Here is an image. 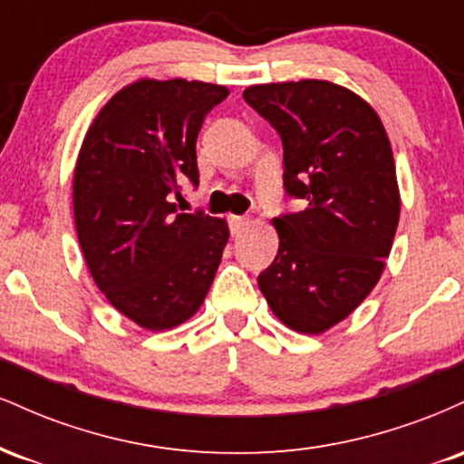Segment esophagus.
Instances as JSON below:
<instances>
[{
    "mask_svg": "<svg viewBox=\"0 0 464 464\" xmlns=\"http://www.w3.org/2000/svg\"><path fill=\"white\" fill-rule=\"evenodd\" d=\"M228 227H231L233 236H239V233H244L250 227V218L231 216V218H228Z\"/></svg>",
    "mask_w": 464,
    "mask_h": 464,
    "instance_id": "34e87169",
    "label": "esophagus"
}]
</instances>
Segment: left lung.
I'll return each instance as SVG.
<instances>
[{"mask_svg":"<svg viewBox=\"0 0 464 464\" xmlns=\"http://www.w3.org/2000/svg\"><path fill=\"white\" fill-rule=\"evenodd\" d=\"M244 100L284 141V185L305 209L275 218L279 250L257 276L285 327L318 335L349 316L384 273L401 198L375 109L329 80L253 84Z\"/></svg>","mask_w":464,"mask_h":464,"instance_id":"obj_1","label":"left lung"}]
</instances>
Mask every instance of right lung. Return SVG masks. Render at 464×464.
<instances>
[{"label":"right lung","mask_w":464,"mask_h":464,"mask_svg":"<svg viewBox=\"0 0 464 464\" xmlns=\"http://www.w3.org/2000/svg\"><path fill=\"white\" fill-rule=\"evenodd\" d=\"M228 95L200 80L140 78L106 102L73 169V220L95 285L150 332L189 321L228 242L225 218L183 214L180 185H198L196 137Z\"/></svg>","instance_id":"add662e5"}]
</instances>
